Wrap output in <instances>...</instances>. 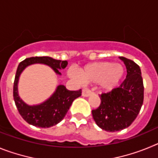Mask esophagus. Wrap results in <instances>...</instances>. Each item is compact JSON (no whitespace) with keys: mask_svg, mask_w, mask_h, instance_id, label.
Returning a JSON list of instances; mask_svg holds the SVG:
<instances>
[{"mask_svg":"<svg viewBox=\"0 0 158 158\" xmlns=\"http://www.w3.org/2000/svg\"><path fill=\"white\" fill-rule=\"evenodd\" d=\"M93 93V92L89 89H84L82 90V96H89Z\"/></svg>","mask_w":158,"mask_h":158,"instance_id":"obj_1","label":"esophagus"}]
</instances>
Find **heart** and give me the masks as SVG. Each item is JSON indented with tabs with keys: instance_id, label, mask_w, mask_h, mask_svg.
Masks as SVG:
<instances>
[{
	"instance_id": "b5f03b06",
	"label": "heart",
	"mask_w": 158,
	"mask_h": 158,
	"mask_svg": "<svg viewBox=\"0 0 158 158\" xmlns=\"http://www.w3.org/2000/svg\"><path fill=\"white\" fill-rule=\"evenodd\" d=\"M70 76L77 77V73L70 71ZM124 74V69L120 64H113L110 62L92 63L81 69V75L84 81L88 83L100 82L102 89L111 90L118 85Z\"/></svg>"
}]
</instances>
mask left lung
Here are the masks:
<instances>
[{
    "instance_id": "left-lung-1",
    "label": "left lung",
    "mask_w": 158,
    "mask_h": 158,
    "mask_svg": "<svg viewBox=\"0 0 158 158\" xmlns=\"http://www.w3.org/2000/svg\"><path fill=\"white\" fill-rule=\"evenodd\" d=\"M126 65V79L112 91L102 93L100 104L92 111L93 119L109 132L128 127L135 121L144 100V85L140 67L132 60L119 57Z\"/></svg>"
}]
</instances>
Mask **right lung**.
<instances>
[{"label": "right lung", "instance_id": "add662e5", "mask_svg": "<svg viewBox=\"0 0 158 158\" xmlns=\"http://www.w3.org/2000/svg\"><path fill=\"white\" fill-rule=\"evenodd\" d=\"M34 63H43L50 65L54 72L60 74L58 69L65 68L68 62L54 59L47 56L31 57L22 61L16 69L13 84V98L19 115L31 125L42 128L51 127L63 119L73 101L81 96V89L70 91L64 85H59L51 98L43 104L36 106L27 105L18 96L17 83L19 75L25 67Z\"/></svg>", "mask_w": 158, "mask_h": 158}]
</instances>
